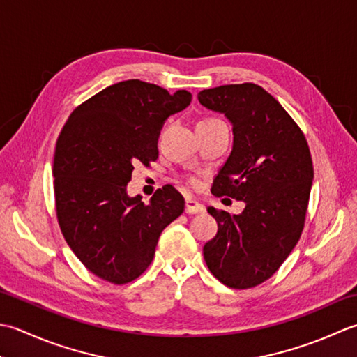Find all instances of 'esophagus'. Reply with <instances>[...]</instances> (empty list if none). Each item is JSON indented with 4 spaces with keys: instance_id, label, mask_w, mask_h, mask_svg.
<instances>
[{
    "instance_id": "obj_1",
    "label": "esophagus",
    "mask_w": 357,
    "mask_h": 357,
    "mask_svg": "<svg viewBox=\"0 0 357 357\" xmlns=\"http://www.w3.org/2000/svg\"><path fill=\"white\" fill-rule=\"evenodd\" d=\"M186 214H200L205 213V206L194 199H186V206H185Z\"/></svg>"
}]
</instances>
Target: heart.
<instances>
[{
  "label": "heart",
  "instance_id": "obj_1",
  "mask_svg": "<svg viewBox=\"0 0 357 357\" xmlns=\"http://www.w3.org/2000/svg\"><path fill=\"white\" fill-rule=\"evenodd\" d=\"M211 120H215V119H211ZM192 183H197V181H195V180H192Z\"/></svg>",
  "mask_w": 357,
  "mask_h": 357
}]
</instances>
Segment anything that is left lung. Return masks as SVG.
<instances>
[{"instance_id": "obj_1", "label": "left lung", "mask_w": 357, "mask_h": 357, "mask_svg": "<svg viewBox=\"0 0 357 357\" xmlns=\"http://www.w3.org/2000/svg\"><path fill=\"white\" fill-rule=\"evenodd\" d=\"M197 97L227 117L234 135L211 191L245 203L234 215L208 208L219 231L203 246V257L223 285L256 287L279 270L301 238L312 185L308 144L279 101L257 84H225Z\"/></svg>"}]
</instances>
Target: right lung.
Segmentation results:
<instances>
[{"mask_svg":"<svg viewBox=\"0 0 357 357\" xmlns=\"http://www.w3.org/2000/svg\"><path fill=\"white\" fill-rule=\"evenodd\" d=\"M188 91L126 79L106 87L70 114L54 157L58 223L70 250L100 279L128 283L151 265L162 231L183 213L171 185L130 197L135 163L158 157L169 115L191 103Z\"/></svg>","mask_w":357,"mask_h":357,"instance_id":"1","label":"right lung"}]
</instances>
